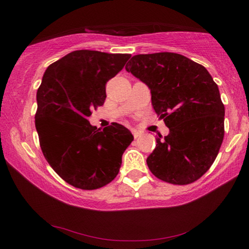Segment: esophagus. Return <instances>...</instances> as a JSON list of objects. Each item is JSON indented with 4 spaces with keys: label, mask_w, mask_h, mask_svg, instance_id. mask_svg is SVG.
Listing matches in <instances>:
<instances>
[{
    "label": "esophagus",
    "mask_w": 249,
    "mask_h": 249,
    "mask_svg": "<svg viewBox=\"0 0 249 249\" xmlns=\"http://www.w3.org/2000/svg\"><path fill=\"white\" fill-rule=\"evenodd\" d=\"M132 135H134V137L137 139L139 136L142 135V132L141 131H138V130H135V129H132Z\"/></svg>",
    "instance_id": "1"
}]
</instances>
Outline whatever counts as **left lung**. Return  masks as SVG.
Here are the masks:
<instances>
[{
	"mask_svg": "<svg viewBox=\"0 0 249 249\" xmlns=\"http://www.w3.org/2000/svg\"><path fill=\"white\" fill-rule=\"evenodd\" d=\"M125 70L147 85L169 135L156 138L146 162L156 178L189 185L211 168L224 137V105L202 64L178 53L132 56Z\"/></svg>",
	"mask_w": 249,
	"mask_h": 249,
	"instance_id": "left-lung-1",
	"label": "left lung"
}]
</instances>
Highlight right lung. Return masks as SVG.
Returning <instances> with one entry per match:
<instances>
[{
  "mask_svg": "<svg viewBox=\"0 0 249 249\" xmlns=\"http://www.w3.org/2000/svg\"><path fill=\"white\" fill-rule=\"evenodd\" d=\"M130 54L73 51L47 68L37 90L35 125L46 161L69 185L93 190L118 176L134 136L113 122L91 125V111L104 104L105 85Z\"/></svg>",
  "mask_w": 249,
  "mask_h": 249,
  "instance_id": "right-lung-1",
  "label": "right lung"
}]
</instances>
